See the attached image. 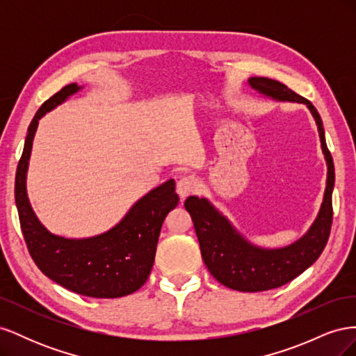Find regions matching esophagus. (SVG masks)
Segmentation results:
<instances>
[{
  "label": "esophagus",
  "instance_id": "1",
  "mask_svg": "<svg viewBox=\"0 0 356 356\" xmlns=\"http://www.w3.org/2000/svg\"><path fill=\"white\" fill-rule=\"evenodd\" d=\"M196 190V181L193 177H184L177 182V193L181 199H186L187 196L193 195Z\"/></svg>",
  "mask_w": 356,
  "mask_h": 356
}]
</instances>
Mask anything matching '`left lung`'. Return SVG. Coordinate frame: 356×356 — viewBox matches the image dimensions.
<instances>
[{"mask_svg": "<svg viewBox=\"0 0 356 356\" xmlns=\"http://www.w3.org/2000/svg\"><path fill=\"white\" fill-rule=\"evenodd\" d=\"M251 88L276 101L306 104L318 124L322 153L325 156L328 174L324 202L315 222L297 242L277 250H264L248 242L224 215L204 197L190 196L184 207L191 215L200 245V252L211 275L227 288L242 293H258L293 281L314 264L328 242L332 222L334 163L325 143L324 126L316 108L303 96L288 89L284 83L266 77H251Z\"/></svg>", "mask_w": 356, "mask_h": 356, "instance_id": "1", "label": "left lung"}]
</instances>
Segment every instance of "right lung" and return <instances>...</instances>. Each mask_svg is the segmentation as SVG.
<instances>
[{"label": "right lung", "instance_id": "1", "mask_svg": "<svg viewBox=\"0 0 356 356\" xmlns=\"http://www.w3.org/2000/svg\"><path fill=\"white\" fill-rule=\"evenodd\" d=\"M79 90L77 83L65 86L32 118L16 170V207L28 251L42 273L72 293L117 298L135 293L145 284L153 268L161 224L179 197L175 181L169 179L139 199L111 230L88 239L51 234L38 221L26 195V170L38 120Z\"/></svg>", "mask_w": 356, "mask_h": 356}]
</instances>
